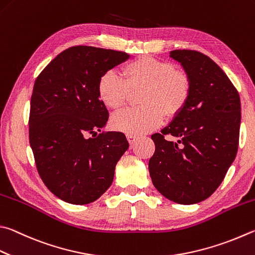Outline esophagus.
I'll return each mask as SVG.
<instances>
[{
	"label": "esophagus",
	"instance_id": "34e87169",
	"mask_svg": "<svg viewBox=\"0 0 255 255\" xmlns=\"http://www.w3.org/2000/svg\"><path fill=\"white\" fill-rule=\"evenodd\" d=\"M127 139H128V142L130 143V145H132V143H135V141L138 139V137L133 135H127Z\"/></svg>",
	"mask_w": 255,
	"mask_h": 255
}]
</instances>
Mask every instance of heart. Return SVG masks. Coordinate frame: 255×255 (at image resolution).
I'll return each mask as SVG.
<instances>
[{"mask_svg":"<svg viewBox=\"0 0 255 255\" xmlns=\"http://www.w3.org/2000/svg\"><path fill=\"white\" fill-rule=\"evenodd\" d=\"M125 79L108 71L98 82V95L106 107L118 110L130 99L132 92L139 94L140 107L126 109L115 115L112 126L117 131L139 136L154 130L163 124L164 115L172 118L186 106L191 95V80L173 63L148 55L125 64Z\"/></svg>","mask_w":255,"mask_h":255,"instance_id":"obj_1","label":"heart"}]
</instances>
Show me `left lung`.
<instances>
[{"mask_svg": "<svg viewBox=\"0 0 255 255\" xmlns=\"http://www.w3.org/2000/svg\"><path fill=\"white\" fill-rule=\"evenodd\" d=\"M191 80L186 106L161 133L148 163L151 182L169 201L196 204L223 182L239 147L241 100L225 72L194 50L170 51ZM172 135L176 141L166 140Z\"/></svg>", "mask_w": 255, "mask_h": 255, "instance_id": "left-lung-1", "label": "left lung"}]
</instances>
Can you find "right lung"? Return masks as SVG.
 <instances>
[{
    "label": "right lung",
    "mask_w": 255,
    "mask_h": 255,
    "mask_svg": "<svg viewBox=\"0 0 255 255\" xmlns=\"http://www.w3.org/2000/svg\"><path fill=\"white\" fill-rule=\"evenodd\" d=\"M128 59L126 52L78 45L58 54L36 78L30 146L41 179L60 200L89 204L113 183L116 165L129 143L123 132L98 134L109 117L98 82Z\"/></svg>",
    "instance_id": "add662e5"
}]
</instances>
